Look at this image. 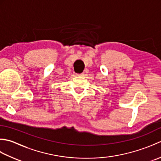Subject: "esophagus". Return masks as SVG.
<instances>
[{
	"instance_id": "obj_1",
	"label": "esophagus",
	"mask_w": 161,
	"mask_h": 161,
	"mask_svg": "<svg viewBox=\"0 0 161 161\" xmlns=\"http://www.w3.org/2000/svg\"><path fill=\"white\" fill-rule=\"evenodd\" d=\"M77 76H84V73H79V74H77Z\"/></svg>"
}]
</instances>
